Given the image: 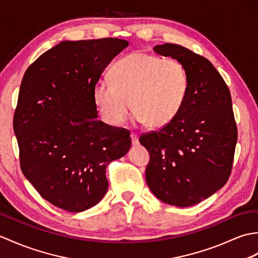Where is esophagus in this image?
I'll return each mask as SVG.
<instances>
[{"label":"esophagus","mask_w":258,"mask_h":258,"mask_svg":"<svg viewBox=\"0 0 258 258\" xmlns=\"http://www.w3.org/2000/svg\"><path fill=\"white\" fill-rule=\"evenodd\" d=\"M131 139L133 145H137V144H139V136H137L135 133H133V132L131 133Z\"/></svg>","instance_id":"34e87169"}]
</instances>
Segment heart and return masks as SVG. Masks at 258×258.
Segmentation results:
<instances>
[{
	"label": "heart",
	"instance_id": "1",
	"mask_svg": "<svg viewBox=\"0 0 258 258\" xmlns=\"http://www.w3.org/2000/svg\"><path fill=\"white\" fill-rule=\"evenodd\" d=\"M188 86L187 71L180 61L137 51L114 63L111 81L95 83L92 98L99 114L109 125L123 124L133 105L136 121L161 127L180 111Z\"/></svg>",
	"mask_w": 258,
	"mask_h": 258
}]
</instances>
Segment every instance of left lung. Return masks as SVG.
Returning <instances> with one entry per match:
<instances>
[{"instance_id":"1","label":"left lung","mask_w":258,"mask_h":258,"mask_svg":"<svg viewBox=\"0 0 258 258\" xmlns=\"http://www.w3.org/2000/svg\"><path fill=\"white\" fill-rule=\"evenodd\" d=\"M154 51L180 61L189 86L176 117L140 136L151 156L146 182L163 202L190 207L217 192L231 175L237 141L231 93L207 58L168 43Z\"/></svg>"}]
</instances>
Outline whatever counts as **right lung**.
Wrapping results in <instances>:
<instances>
[{"label":"right lung","mask_w":258,"mask_h":258,"mask_svg":"<svg viewBox=\"0 0 258 258\" xmlns=\"http://www.w3.org/2000/svg\"><path fill=\"white\" fill-rule=\"evenodd\" d=\"M119 38L64 40L29 66L13 127L24 176L45 200L69 212L97 205L105 169L131 147L130 131L98 119L92 90L117 53Z\"/></svg>","instance_id":"right-lung-1"}]
</instances>
